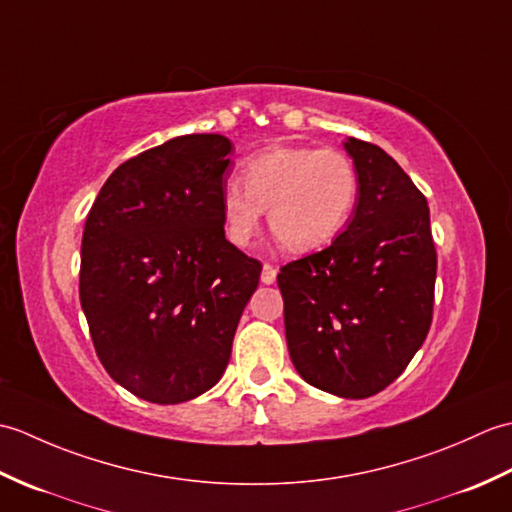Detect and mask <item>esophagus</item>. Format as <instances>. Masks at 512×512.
<instances>
[{
  "instance_id": "esophagus-1",
  "label": "esophagus",
  "mask_w": 512,
  "mask_h": 512,
  "mask_svg": "<svg viewBox=\"0 0 512 512\" xmlns=\"http://www.w3.org/2000/svg\"><path fill=\"white\" fill-rule=\"evenodd\" d=\"M277 279V268L273 264H264L262 268V281L268 286V284H275Z\"/></svg>"
}]
</instances>
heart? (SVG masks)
<instances>
[{"mask_svg": "<svg viewBox=\"0 0 512 512\" xmlns=\"http://www.w3.org/2000/svg\"><path fill=\"white\" fill-rule=\"evenodd\" d=\"M246 187L224 184V233L235 246L255 237L268 209V226L290 253H310L339 235L356 209L358 173L339 149L275 145L242 167Z\"/></svg>", "mask_w": 512, "mask_h": 512, "instance_id": "heart-1", "label": "heart"}]
</instances>
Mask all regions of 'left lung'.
<instances>
[{"label": "left lung", "mask_w": 512, "mask_h": 512, "mask_svg": "<svg viewBox=\"0 0 512 512\" xmlns=\"http://www.w3.org/2000/svg\"><path fill=\"white\" fill-rule=\"evenodd\" d=\"M358 202L334 242L281 266L292 365L312 387L369 398L405 372L433 319L438 255L427 198L383 149L347 138Z\"/></svg>", "instance_id": "left-lung-1"}]
</instances>
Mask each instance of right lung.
Masks as SVG:
<instances>
[{
    "label": "right lung",
    "mask_w": 512,
    "mask_h": 512,
    "mask_svg": "<svg viewBox=\"0 0 512 512\" xmlns=\"http://www.w3.org/2000/svg\"><path fill=\"white\" fill-rule=\"evenodd\" d=\"M231 149L220 134L151 147L107 178L85 220L79 297L94 350L118 385L158 405L222 378L262 275L224 237Z\"/></svg>",
    "instance_id": "obj_1"
}]
</instances>
